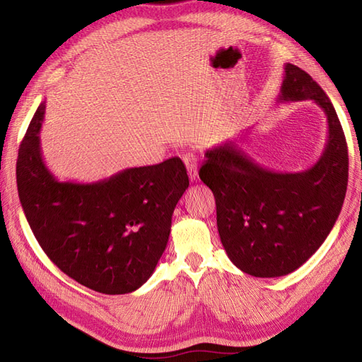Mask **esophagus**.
Returning a JSON list of instances; mask_svg holds the SVG:
<instances>
[{
  "label": "esophagus",
  "mask_w": 362,
  "mask_h": 362,
  "mask_svg": "<svg viewBox=\"0 0 362 362\" xmlns=\"http://www.w3.org/2000/svg\"><path fill=\"white\" fill-rule=\"evenodd\" d=\"M182 161L185 164V168H187L189 178L192 181H194L196 178H198V164H196V157L189 152V154L182 156Z\"/></svg>",
  "instance_id": "34e87169"
}]
</instances>
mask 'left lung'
<instances>
[{"label": "left lung", "mask_w": 362, "mask_h": 362, "mask_svg": "<svg viewBox=\"0 0 362 362\" xmlns=\"http://www.w3.org/2000/svg\"><path fill=\"white\" fill-rule=\"evenodd\" d=\"M278 101L313 100L327 119V141L298 173L259 166L234 141L208 149L199 178L210 187L226 254L247 275L276 278L299 269L329 235L344 202L349 156L335 108L310 74L287 63Z\"/></svg>", "instance_id": "1"}]
</instances>
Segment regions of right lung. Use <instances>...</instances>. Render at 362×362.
<instances>
[{
    "label": "right lung",
    "instance_id": "1",
    "mask_svg": "<svg viewBox=\"0 0 362 362\" xmlns=\"http://www.w3.org/2000/svg\"><path fill=\"white\" fill-rule=\"evenodd\" d=\"M45 103L19 148L16 181L27 222L63 273L104 294H125L151 278L166 249L172 214L189 187L184 163L172 157L96 182L59 181L42 158Z\"/></svg>",
    "mask_w": 362,
    "mask_h": 362
}]
</instances>
